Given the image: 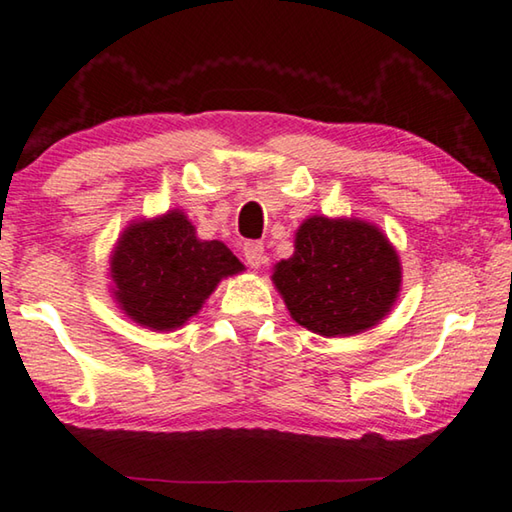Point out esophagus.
Segmentation results:
<instances>
[{"instance_id": "obj_1", "label": "esophagus", "mask_w": 512, "mask_h": 512, "mask_svg": "<svg viewBox=\"0 0 512 512\" xmlns=\"http://www.w3.org/2000/svg\"><path fill=\"white\" fill-rule=\"evenodd\" d=\"M244 259L250 268H259L266 262L264 244L262 241H246L244 244Z\"/></svg>"}]
</instances>
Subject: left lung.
<instances>
[{
	"label": "left lung",
	"instance_id": "left-lung-1",
	"mask_svg": "<svg viewBox=\"0 0 512 512\" xmlns=\"http://www.w3.org/2000/svg\"><path fill=\"white\" fill-rule=\"evenodd\" d=\"M273 284L298 325L320 336H352L391 311L402 266L372 223L311 216L296 232L293 255L275 264Z\"/></svg>",
	"mask_w": 512,
	"mask_h": 512
}]
</instances>
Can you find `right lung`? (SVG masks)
Here are the masks:
<instances>
[{"label":"right lung","mask_w":512,"mask_h":512,"mask_svg":"<svg viewBox=\"0 0 512 512\" xmlns=\"http://www.w3.org/2000/svg\"><path fill=\"white\" fill-rule=\"evenodd\" d=\"M244 264L221 241H203L185 212L131 223L110 257L115 300L128 318L171 332L198 314L223 277Z\"/></svg>","instance_id":"add662e5"}]
</instances>
